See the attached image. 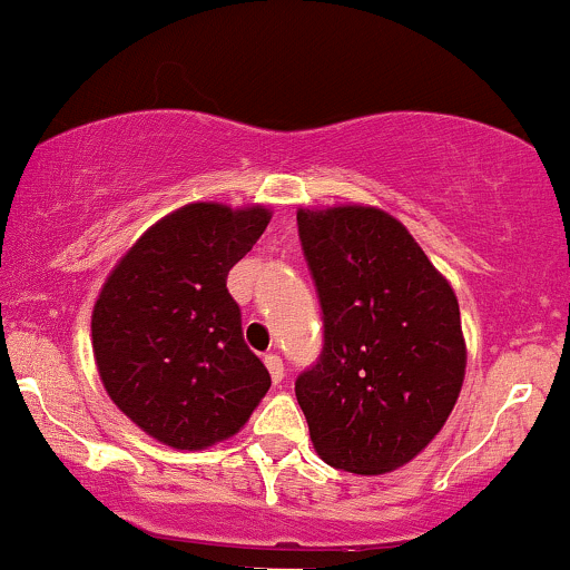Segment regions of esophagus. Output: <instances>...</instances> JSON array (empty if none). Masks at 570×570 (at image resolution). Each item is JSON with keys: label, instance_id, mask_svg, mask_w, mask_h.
<instances>
[{"label": "esophagus", "instance_id": "esophagus-1", "mask_svg": "<svg viewBox=\"0 0 570 570\" xmlns=\"http://www.w3.org/2000/svg\"><path fill=\"white\" fill-rule=\"evenodd\" d=\"M264 363H266L268 374H272V382H274V385H279V382H283V376H285L283 357H279V355H266V357H264Z\"/></svg>", "mask_w": 570, "mask_h": 570}]
</instances>
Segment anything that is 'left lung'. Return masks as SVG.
Here are the masks:
<instances>
[{
    "mask_svg": "<svg viewBox=\"0 0 570 570\" xmlns=\"http://www.w3.org/2000/svg\"><path fill=\"white\" fill-rule=\"evenodd\" d=\"M323 306L320 361L296 380L315 452L376 476L436 439L465 376L460 306L401 220L368 204L296 213Z\"/></svg>",
    "mask_w": 570,
    "mask_h": 570,
    "instance_id": "8db88e82",
    "label": "left lung"
}]
</instances>
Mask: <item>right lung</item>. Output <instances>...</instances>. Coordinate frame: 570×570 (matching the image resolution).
<instances>
[{
    "label": "right lung",
    "instance_id": "obj_1",
    "mask_svg": "<svg viewBox=\"0 0 570 570\" xmlns=\"http://www.w3.org/2000/svg\"><path fill=\"white\" fill-rule=\"evenodd\" d=\"M268 220L264 204H185L153 223L101 285L91 315L101 385L171 450L232 439L272 385L226 287Z\"/></svg>",
    "mask_w": 570,
    "mask_h": 570
}]
</instances>
